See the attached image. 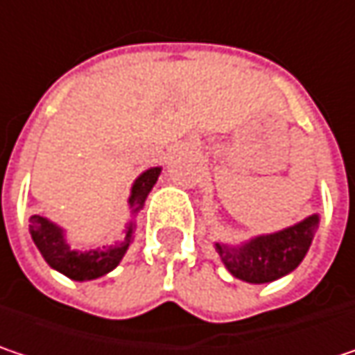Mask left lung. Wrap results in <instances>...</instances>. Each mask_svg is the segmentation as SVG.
Here are the masks:
<instances>
[{
	"mask_svg": "<svg viewBox=\"0 0 355 355\" xmlns=\"http://www.w3.org/2000/svg\"><path fill=\"white\" fill-rule=\"evenodd\" d=\"M317 226L319 216L313 214L281 232L257 236L242 246L232 248L216 242V250L236 279L246 283H270L289 275L305 259Z\"/></svg>",
	"mask_w": 355,
	"mask_h": 355,
	"instance_id": "obj_1",
	"label": "left lung"
}]
</instances>
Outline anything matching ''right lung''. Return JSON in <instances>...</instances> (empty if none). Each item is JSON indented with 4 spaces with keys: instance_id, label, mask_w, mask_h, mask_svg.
I'll return each mask as SVG.
<instances>
[{
    "instance_id": "right-lung-1",
    "label": "right lung",
    "mask_w": 355,
    "mask_h": 355,
    "mask_svg": "<svg viewBox=\"0 0 355 355\" xmlns=\"http://www.w3.org/2000/svg\"><path fill=\"white\" fill-rule=\"evenodd\" d=\"M159 173H162V167H151V169L143 171L135 180V184L131 188V198H129L131 214H137L143 208L145 198L155 186ZM30 234L42 252V257L52 268L60 270L62 275H66L68 279H74V281H90V279H98V277L111 272L114 266L121 263V259L125 257L129 244L133 241V222L127 226L123 241L114 242L113 246L92 248V250H85V252L72 250L70 244L64 239L62 228L42 216L30 218Z\"/></svg>"
}]
</instances>
